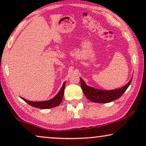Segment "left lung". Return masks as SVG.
<instances>
[{
  "mask_svg": "<svg viewBox=\"0 0 146 146\" xmlns=\"http://www.w3.org/2000/svg\"><path fill=\"white\" fill-rule=\"evenodd\" d=\"M132 80V77L123 87L113 90H101L90 87L86 85L85 82L81 78H80V82H81V87L84 94L89 100L94 103H106L111 102L120 98L129 87Z\"/></svg>",
  "mask_w": 146,
  "mask_h": 146,
  "instance_id": "1",
  "label": "left lung"
}]
</instances>
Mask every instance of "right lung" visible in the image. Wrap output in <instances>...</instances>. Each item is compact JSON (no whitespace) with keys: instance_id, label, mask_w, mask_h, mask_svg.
<instances>
[{"instance_id":"add662e5","label":"right lung","mask_w":146,"mask_h":146,"mask_svg":"<svg viewBox=\"0 0 146 146\" xmlns=\"http://www.w3.org/2000/svg\"><path fill=\"white\" fill-rule=\"evenodd\" d=\"M64 88H65V82L63 83V85L62 88L59 91L58 93L53 98L50 99V100L44 101H31L27 100V99L21 98L24 101H26L27 103H28L29 105L32 106L33 107H36V108L39 109H50L55 107L60 104L62 102L63 96H64Z\"/></svg>"}]
</instances>
